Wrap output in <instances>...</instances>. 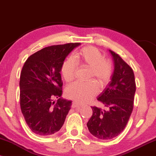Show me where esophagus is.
Here are the masks:
<instances>
[{
	"label": "esophagus",
	"instance_id": "obj_1",
	"mask_svg": "<svg viewBox=\"0 0 156 156\" xmlns=\"http://www.w3.org/2000/svg\"><path fill=\"white\" fill-rule=\"evenodd\" d=\"M83 104H80V103H78V102H74L73 103V108H81L83 106Z\"/></svg>",
	"mask_w": 156,
	"mask_h": 156
}]
</instances>
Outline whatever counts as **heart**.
Segmentation results:
<instances>
[{
	"label": "heart",
	"mask_w": 156,
	"mask_h": 156,
	"mask_svg": "<svg viewBox=\"0 0 156 156\" xmlns=\"http://www.w3.org/2000/svg\"><path fill=\"white\" fill-rule=\"evenodd\" d=\"M66 58L61 67V73L64 80L70 82L74 79L78 65L89 68L88 79H94L101 87L110 82L113 74L112 62L105 59L101 51L93 46L82 48L75 55ZM98 92L97 83L93 80L88 82H76L66 89V94L70 99L84 102L94 97Z\"/></svg>",
	"instance_id": "heart-1"
}]
</instances>
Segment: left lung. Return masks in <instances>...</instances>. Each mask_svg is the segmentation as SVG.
Masks as SVG:
<instances>
[{"mask_svg":"<svg viewBox=\"0 0 156 156\" xmlns=\"http://www.w3.org/2000/svg\"><path fill=\"white\" fill-rule=\"evenodd\" d=\"M114 71L112 81L98 100L105 109L92 106V115L87 127L94 136L100 139H111L117 136L125 129L133 108L136 92L133 69L114 51Z\"/></svg>","mask_w":156,"mask_h":156,"instance_id":"8db88e82","label":"left lung"}]
</instances>
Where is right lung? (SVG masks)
<instances>
[{
  "label": "right lung",
  "mask_w": 156,
  "mask_h": 156,
  "mask_svg": "<svg viewBox=\"0 0 156 156\" xmlns=\"http://www.w3.org/2000/svg\"><path fill=\"white\" fill-rule=\"evenodd\" d=\"M80 44L67 43L42 48L30 55L20 73V108L33 133L49 136L64 125L72 101L61 98V67L67 55ZM56 98L57 101L53 100Z\"/></svg>",
  "instance_id": "right-lung-1"
}]
</instances>
